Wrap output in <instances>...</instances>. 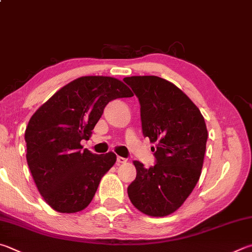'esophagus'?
Returning a JSON list of instances; mask_svg holds the SVG:
<instances>
[{"mask_svg": "<svg viewBox=\"0 0 252 252\" xmlns=\"http://www.w3.org/2000/svg\"><path fill=\"white\" fill-rule=\"evenodd\" d=\"M126 161H127V159L125 158H122V157H118L117 158V162L119 164H125V163H126Z\"/></svg>", "mask_w": 252, "mask_h": 252, "instance_id": "1", "label": "esophagus"}]
</instances>
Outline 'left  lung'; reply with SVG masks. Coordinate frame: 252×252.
<instances>
[{
	"mask_svg": "<svg viewBox=\"0 0 252 252\" xmlns=\"http://www.w3.org/2000/svg\"><path fill=\"white\" fill-rule=\"evenodd\" d=\"M125 80L139 98L143 135L155 143L157 164L133 161L136 177L127 187L141 213L164 217L184 204L202 174L207 127L196 104L171 81L157 76Z\"/></svg>",
	"mask_w": 252,
	"mask_h": 252,
	"instance_id": "obj_1",
	"label": "left lung"
}]
</instances>
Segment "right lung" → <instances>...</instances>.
<instances>
[{
    "label": "right lung",
    "mask_w": 252,
    "mask_h": 252,
    "mask_svg": "<svg viewBox=\"0 0 252 252\" xmlns=\"http://www.w3.org/2000/svg\"><path fill=\"white\" fill-rule=\"evenodd\" d=\"M113 77L84 76L70 81L43 103L25 130L26 159L40 195L58 213L84 210L104 174L114 165L113 152L81 151L108 102L132 97Z\"/></svg>",
    "instance_id": "1"
}]
</instances>
